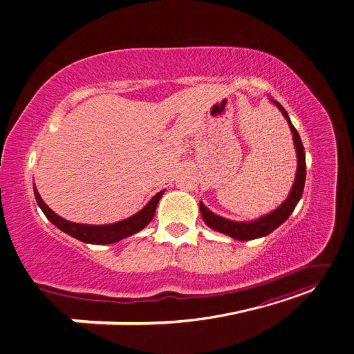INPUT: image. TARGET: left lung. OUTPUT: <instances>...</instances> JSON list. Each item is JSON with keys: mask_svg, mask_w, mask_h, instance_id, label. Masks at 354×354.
Here are the masks:
<instances>
[{"mask_svg": "<svg viewBox=\"0 0 354 354\" xmlns=\"http://www.w3.org/2000/svg\"><path fill=\"white\" fill-rule=\"evenodd\" d=\"M273 103L277 106V108H279V111L286 118L289 128H291V131H292L294 145L297 149V159H298L297 176H295L294 186H292L291 192H289V196L286 198V201L273 212L267 214V216H264L259 220L250 221V223L248 221L246 223L245 221H232L227 218H223V217L217 216V214L211 212L205 205H203L202 202H199V208H201L203 221H205L211 229L221 232L224 234H229L230 238L238 239V241H251V239L261 238V236H266V234L272 233L274 229L279 227L282 223H285L288 220V217L291 216V212L295 209L298 201L303 196L304 183H306V153H304L301 138H299L297 130L291 124V120H289V116H288L286 111L281 106V103H277L274 100H273Z\"/></svg>", "mask_w": 354, "mask_h": 354, "instance_id": "1", "label": "left lung"}]
</instances>
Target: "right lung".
<instances>
[{
  "mask_svg": "<svg viewBox=\"0 0 354 354\" xmlns=\"http://www.w3.org/2000/svg\"><path fill=\"white\" fill-rule=\"evenodd\" d=\"M34 194H35L37 203L42 209V212L46 214V217L62 232H65L71 234V236H73L75 239H80L82 242L103 245V243H113L127 236H131V234L140 232L143 227H146L155 216L158 202L160 196H162L164 190H160L159 194H156L151 199V202H149L140 212L134 214L133 217L127 218L124 221H118L115 224H106V226H88V224H78V223H72L62 218L46 205L44 201L41 199L39 194L37 192V189H34Z\"/></svg>",
  "mask_w": 354,
  "mask_h": 354,
  "instance_id": "add662e5",
  "label": "right lung"
}]
</instances>
